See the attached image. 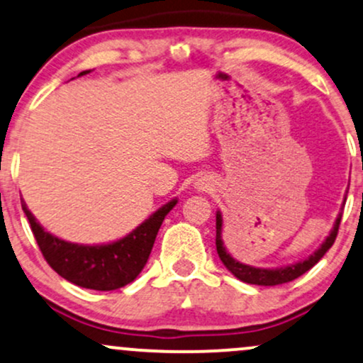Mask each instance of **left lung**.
Segmentation results:
<instances>
[{"instance_id":"8db88e82","label":"left lung","mask_w":363,"mask_h":363,"mask_svg":"<svg viewBox=\"0 0 363 363\" xmlns=\"http://www.w3.org/2000/svg\"><path fill=\"white\" fill-rule=\"evenodd\" d=\"M340 221H342V215H338V218H336L333 230H331V233L326 237L325 242H323V245L318 248L311 257H308L306 260L298 262V264L287 265V267H281V269H259V267H252V265H245L242 264V262L235 260L233 257L226 252L223 240H221L223 218H221V213L218 211L216 213V250L221 262L225 264V267L228 269L235 277L240 279V281L247 284H255V286H279V284L291 282L294 281V279H298L299 276H303L304 272H308L309 269L314 267V265L323 259V255H325V253L331 248V245L335 243L336 235H338Z\"/></svg>"}]
</instances>
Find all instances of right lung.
<instances>
[{"instance_id": "right-lung-1", "label": "right lung", "mask_w": 363, "mask_h": 363, "mask_svg": "<svg viewBox=\"0 0 363 363\" xmlns=\"http://www.w3.org/2000/svg\"><path fill=\"white\" fill-rule=\"evenodd\" d=\"M89 71H82L84 76ZM177 199L169 201L132 233L108 245H77L45 231L21 201L30 228L47 264L65 281L94 291H115L137 279L145 267L155 237L167 213Z\"/></svg>"}]
</instances>
